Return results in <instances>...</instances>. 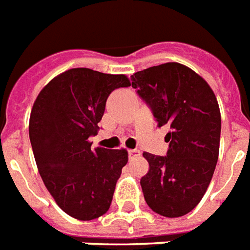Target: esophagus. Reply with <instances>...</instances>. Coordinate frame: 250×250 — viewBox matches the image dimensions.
<instances>
[{
	"mask_svg": "<svg viewBox=\"0 0 250 250\" xmlns=\"http://www.w3.org/2000/svg\"><path fill=\"white\" fill-rule=\"evenodd\" d=\"M136 156H139V152H137V150H133V149H129L128 150L129 158H132V157H136Z\"/></svg>",
	"mask_w": 250,
	"mask_h": 250,
	"instance_id": "1",
	"label": "esophagus"
}]
</instances>
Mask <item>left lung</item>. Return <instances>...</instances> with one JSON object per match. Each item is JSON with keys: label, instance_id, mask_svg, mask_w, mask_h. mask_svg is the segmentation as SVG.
Listing matches in <instances>:
<instances>
[{"label": "left lung", "instance_id": "1", "mask_svg": "<svg viewBox=\"0 0 250 250\" xmlns=\"http://www.w3.org/2000/svg\"><path fill=\"white\" fill-rule=\"evenodd\" d=\"M132 86L167 127V156L144 152L148 174L140 180L148 206L167 218L186 215L209 187L219 156L221 111L213 89L192 68L167 62L135 72Z\"/></svg>", "mask_w": 250, "mask_h": 250}]
</instances>
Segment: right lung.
I'll return each instance as SVG.
<instances>
[{"mask_svg": "<svg viewBox=\"0 0 250 250\" xmlns=\"http://www.w3.org/2000/svg\"><path fill=\"white\" fill-rule=\"evenodd\" d=\"M125 75L71 68L53 78L33 102L29 140L37 168L57 205L70 217L92 221L109 210L125 149H92L106 100L129 86Z\"/></svg>", "mask_w": 250, "mask_h": 250, "instance_id": "1", "label": "right lung"}]
</instances>
